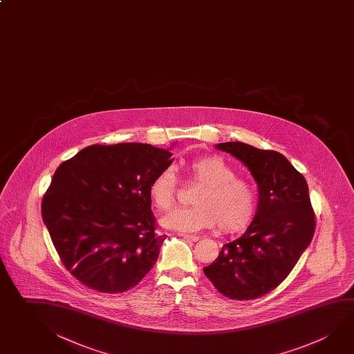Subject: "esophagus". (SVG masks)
Here are the masks:
<instances>
[{"mask_svg": "<svg viewBox=\"0 0 354 354\" xmlns=\"http://www.w3.org/2000/svg\"><path fill=\"white\" fill-rule=\"evenodd\" d=\"M180 236H181L183 239H185V240H189V241H198V236L196 235H189V234H180Z\"/></svg>", "mask_w": 354, "mask_h": 354, "instance_id": "obj_1", "label": "esophagus"}]
</instances>
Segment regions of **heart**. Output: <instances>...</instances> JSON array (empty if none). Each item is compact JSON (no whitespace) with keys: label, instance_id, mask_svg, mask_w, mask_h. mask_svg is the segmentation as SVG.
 <instances>
[{"label":"heart","instance_id":"b5f03b06","mask_svg":"<svg viewBox=\"0 0 354 354\" xmlns=\"http://www.w3.org/2000/svg\"><path fill=\"white\" fill-rule=\"evenodd\" d=\"M189 179L200 184L192 206H180L162 218V225L184 232H196L218 225L236 231L248 225L257 209V192L248 179L236 176L235 169L221 156H207L186 164ZM178 184L173 169H164L149 184V196L159 211L173 207Z\"/></svg>","mask_w":354,"mask_h":354}]
</instances>
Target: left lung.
<instances>
[{
  "mask_svg": "<svg viewBox=\"0 0 354 354\" xmlns=\"http://www.w3.org/2000/svg\"><path fill=\"white\" fill-rule=\"evenodd\" d=\"M216 148L243 162L259 187V206L246 232L229 243L205 276L225 297L248 301L265 296L290 274L316 229L304 175L279 151L241 142Z\"/></svg>",
  "mask_w": 354,
  "mask_h": 354,
  "instance_id": "1",
  "label": "left lung"
}]
</instances>
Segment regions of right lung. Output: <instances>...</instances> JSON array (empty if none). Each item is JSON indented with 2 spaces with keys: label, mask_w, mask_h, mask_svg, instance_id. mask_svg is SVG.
Wrapping results in <instances>:
<instances>
[{
  "label": "right lung",
  "mask_w": 354,
  "mask_h": 354,
  "mask_svg": "<svg viewBox=\"0 0 354 354\" xmlns=\"http://www.w3.org/2000/svg\"><path fill=\"white\" fill-rule=\"evenodd\" d=\"M150 144H94L63 162L42 200V217L63 266L102 293L131 290L156 265L158 232L149 184L173 162Z\"/></svg>",
  "instance_id": "obj_1"
}]
</instances>
